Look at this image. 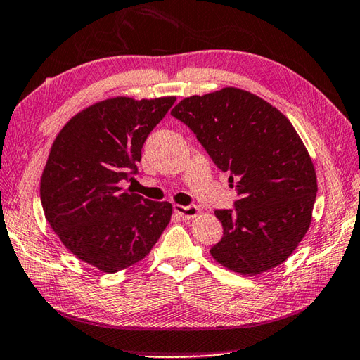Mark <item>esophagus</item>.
<instances>
[{
	"instance_id": "1",
	"label": "esophagus",
	"mask_w": 360,
	"mask_h": 360,
	"mask_svg": "<svg viewBox=\"0 0 360 360\" xmlns=\"http://www.w3.org/2000/svg\"><path fill=\"white\" fill-rule=\"evenodd\" d=\"M174 211L183 219H194L199 216V208L195 205H189V207H183V205H174Z\"/></svg>"
}]
</instances>
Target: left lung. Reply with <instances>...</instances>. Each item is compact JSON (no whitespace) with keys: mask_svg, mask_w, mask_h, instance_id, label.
I'll return each mask as SVG.
<instances>
[{"mask_svg":"<svg viewBox=\"0 0 360 360\" xmlns=\"http://www.w3.org/2000/svg\"><path fill=\"white\" fill-rule=\"evenodd\" d=\"M171 115L194 131L238 189L236 210L214 212L224 238L210 250L212 258L247 276L280 266L309 230L317 195L314 163L290 121L234 86L185 98Z\"/></svg>","mask_w":360,"mask_h":360,"instance_id":"1","label":"left lung"}]
</instances>
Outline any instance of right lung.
I'll return each instance as SVG.
<instances>
[{
  "instance_id": "1",
  "label": "right lung",
  "mask_w": 360,
  "mask_h": 360,
  "mask_svg": "<svg viewBox=\"0 0 360 360\" xmlns=\"http://www.w3.org/2000/svg\"><path fill=\"white\" fill-rule=\"evenodd\" d=\"M175 96H116L80 110L58 131L40 180L43 212L62 244L101 272L144 259L171 222L172 205L124 191L141 149Z\"/></svg>"
}]
</instances>
